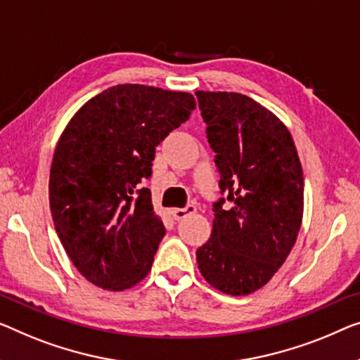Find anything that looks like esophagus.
<instances>
[{
    "label": "esophagus",
    "instance_id": "esophagus-1",
    "mask_svg": "<svg viewBox=\"0 0 360 360\" xmlns=\"http://www.w3.org/2000/svg\"><path fill=\"white\" fill-rule=\"evenodd\" d=\"M194 212H195L194 203H187L184 208H173V210H171V214H173L174 219H182V218H186L187 214H191Z\"/></svg>",
    "mask_w": 360,
    "mask_h": 360
}]
</instances>
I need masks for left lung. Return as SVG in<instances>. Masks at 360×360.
Instances as JSON below:
<instances>
[{
	"instance_id": "left-lung-1",
	"label": "left lung",
	"mask_w": 360,
	"mask_h": 360,
	"mask_svg": "<svg viewBox=\"0 0 360 360\" xmlns=\"http://www.w3.org/2000/svg\"><path fill=\"white\" fill-rule=\"evenodd\" d=\"M195 96L221 194L210 239L197 249L198 270L221 292L245 296L271 280L296 243L302 166L286 126L257 101L234 92Z\"/></svg>"
}]
</instances>
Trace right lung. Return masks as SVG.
Masks as SVG:
<instances>
[{"label": "right lung", "mask_w": 360, "mask_h": 360, "mask_svg": "<svg viewBox=\"0 0 360 360\" xmlns=\"http://www.w3.org/2000/svg\"><path fill=\"white\" fill-rule=\"evenodd\" d=\"M195 110L191 94L115 85L80 108L58 142L50 208L69 259L110 291L147 276L166 229L143 182L155 148Z\"/></svg>", "instance_id": "1"}]
</instances>
